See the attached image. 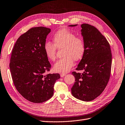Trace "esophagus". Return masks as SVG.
<instances>
[{
  "instance_id": "obj_1",
  "label": "esophagus",
  "mask_w": 125,
  "mask_h": 125,
  "mask_svg": "<svg viewBox=\"0 0 125 125\" xmlns=\"http://www.w3.org/2000/svg\"><path fill=\"white\" fill-rule=\"evenodd\" d=\"M66 75V74H64V73H61V77H63V76H65Z\"/></svg>"
}]
</instances>
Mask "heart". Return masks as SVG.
<instances>
[{
  "label": "heart",
  "mask_w": 125,
  "mask_h": 125,
  "mask_svg": "<svg viewBox=\"0 0 125 125\" xmlns=\"http://www.w3.org/2000/svg\"><path fill=\"white\" fill-rule=\"evenodd\" d=\"M53 43L47 42L44 45V53L49 60L55 61L57 49H63V58L59 59L54 66V70L59 73H66L74 64V60L79 61L85 52V44L82 38L66 29L59 30L53 37Z\"/></svg>",
  "instance_id": "obj_1"
}]
</instances>
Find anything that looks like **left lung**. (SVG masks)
Here are the masks:
<instances>
[{"instance_id": "1", "label": "left lung", "mask_w": 125, "mask_h": 125, "mask_svg": "<svg viewBox=\"0 0 125 125\" xmlns=\"http://www.w3.org/2000/svg\"><path fill=\"white\" fill-rule=\"evenodd\" d=\"M81 26L85 52L76 70L84 72H72L75 82L71 88V93L78 99L90 101L104 92L108 83L112 53L109 43L96 27L88 24H82Z\"/></svg>"}]
</instances>
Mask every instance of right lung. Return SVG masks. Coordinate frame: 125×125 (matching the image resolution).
Returning <instances> with one entry per match:
<instances>
[{
    "instance_id": "add662e5",
    "label": "right lung",
    "mask_w": 125,
    "mask_h": 125,
    "mask_svg": "<svg viewBox=\"0 0 125 125\" xmlns=\"http://www.w3.org/2000/svg\"><path fill=\"white\" fill-rule=\"evenodd\" d=\"M51 29L31 28L17 40L12 51L10 69L13 82L26 99L36 104L53 96L58 73H48L51 65L44 53V45Z\"/></svg>"
}]
</instances>
